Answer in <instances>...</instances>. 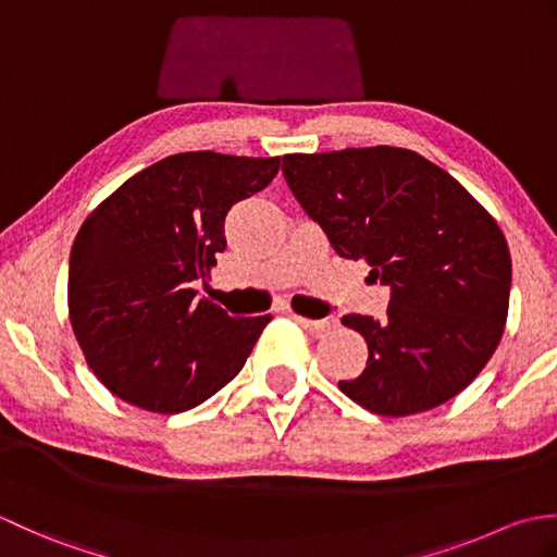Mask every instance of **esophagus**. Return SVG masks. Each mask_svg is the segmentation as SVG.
I'll return each mask as SVG.
<instances>
[{
  "instance_id": "obj_1",
  "label": "esophagus",
  "mask_w": 557,
  "mask_h": 557,
  "mask_svg": "<svg viewBox=\"0 0 557 557\" xmlns=\"http://www.w3.org/2000/svg\"><path fill=\"white\" fill-rule=\"evenodd\" d=\"M292 318L301 327L313 330V333H325V330H330V327L335 325V318H323V321H313V318H306V315H299V313H292Z\"/></svg>"
}]
</instances>
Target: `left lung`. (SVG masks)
<instances>
[{"mask_svg":"<svg viewBox=\"0 0 557 557\" xmlns=\"http://www.w3.org/2000/svg\"><path fill=\"white\" fill-rule=\"evenodd\" d=\"M282 172L339 258L389 287L387 315L342 318L369 345L339 389L363 409L409 417L459 395L493 357L510 306L512 260L483 206L405 148L285 156Z\"/></svg>","mask_w":557,"mask_h":557,"instance_id":"8db88e82","label":"left lung"}]
</instances>
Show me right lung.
<instances>
[{
	"label": "right lung",
	"instance_id": "obj_1",
	"mask_svg": "<svg viewBox=\"0 0 557 557\" xmlns=\"http://www.w3.org/2000/svg\"><path fill=\"white\" fill-rule=\"evenodd\" d=\"M280 158L180 152L90 212L69 260V313L112 395L158 413L198 407L244 369L270 315L234 318L194 282L224 251L234 203L275 180Z\"/></svg>",
	"mask_w": 557,
	"mask_h": 557
}]
</instances>
